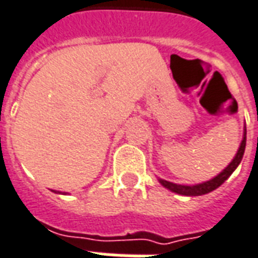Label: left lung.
Wrapping results in <instances>:
<instances>
[{"label":"left lung","mask_w":258,"mask_h":258,"mask_svg":"<svg viewBox=\"0 0 258 258\" xmlns=\"http://www.w3.org/2000/svg\"><path fill=\"white\" fill-rule=\"evenodd\" d=\"M244 149H246V126H244V132H243V139L242 143L237 149V153L233 157V160L229 162V165L222 169L217 176H214L213 179H210L207 182H202V183L197 184H179V183H172L169 180H164V179L158 178V182L168 189V190L173 191L176 195H182V196H203V195H207L210 191L215 190L217 187H220L221 184L225 182L226 179L231 176L233 171L236 169L237 165L240 164L244 154Z\"/></svg>","instance_id":"8db88e82"}]
</instances>
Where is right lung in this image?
Listing matches in <instances>:
<instances>
[{
    "mask_svg": "<svg viewBox=\"0 0 258 258\" xmlns=\"http://www.w3.org/2000/svg\"><path fill=\"white\" fill-rule=\"evenodd\" d=\"M52 191H55V190H52ZM55 193H56V191H55Z\"/></svg>",
    "mask_w": 258,
    "mask_h": 258,
    "instance_id": "1",
    "label": "right lung"
}]
</instances>
